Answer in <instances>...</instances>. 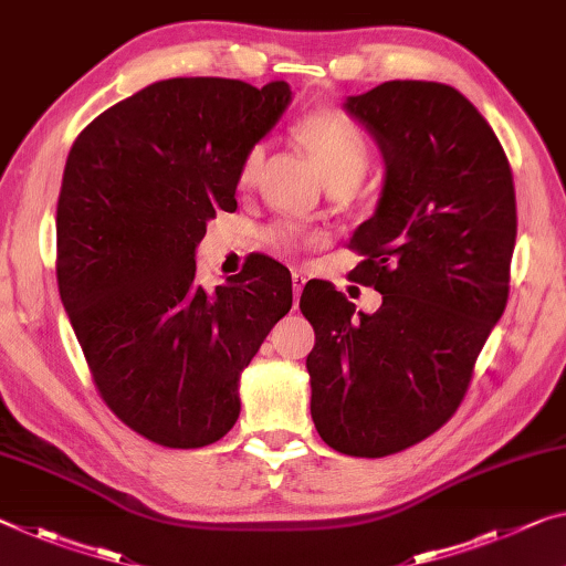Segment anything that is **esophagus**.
<instances>
[{"label": "esophagus", "instance_id": "esophagus-1", "mask_svg": "<svg viewBox=\"0 0 566 566\" xmlns=\"http://www.w3.org/2000/svg\"><path fill=\"white\" fill-rule=\"evenodd\" d=\"M303 285H306V275H303L301 271H293V308L298 306V298L303 293Z\"/></svg>", "mask_w": 566, "mask_h": 566}]
</instances>
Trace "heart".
I'll return each mask as SVG.
<instances>
[{
  "mask_svg": "<svg viewBox=\"0 0 566 566\" xmlns=\"http://www.w3.org/2000/svg\"><path fill=\"white\" fill-rule=\"evenodd\" d=\"M293 136L306 146L318 169L324 171L326 185L338 181H359L369 164V138L354 118L334 108H318L295 120ZM263 144H255L240 164V185H250L263 164ZM273 242L281 248H295L303 240V232L295 224H277Z\"/></svg>",
  "mask_w": 566,
  "mask_h": 566,
  "instance_id": "1",
  "label": "heart"
}]
</instances>
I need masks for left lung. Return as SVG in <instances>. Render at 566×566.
<instances>
[{"label": "left lung", "mask_w": 566, "mask_h": 566, "mask_svg": "<svg viewBox=\"0 0 566 566\" xmlns=\"http://www.w3.org/2000/svg\"><path fill=\"white\" fill-rule=\"evenodd\" d=\"M344 111L385 161L377 210L349 240L364 255L352 281L381 306L354 314L334 285L303 289L311 417L328 448L381 458L458 410L509 301L516 192L489 120L446 83L389 81Z\"/></svg>", "instance_id": "left-lung-1"}]
</instances>
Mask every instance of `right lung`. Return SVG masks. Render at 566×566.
<instances>
[{
	"mask_svg": "<svg viewBox=\"0 0 566 566\" xmlns=\"http://www.w3.org/2000/svg\"><path fill=\"white\" fill-rule=\"evenodd\" d=\"M293 98L230 77H169L93 118L57 199V289L95 387L164 448H205L240 417V374L291 311V273L255 258L205 291L207 222L238 210L245 154Z\"/></svg>",
	"mask_w": 566,
	"mask_h": 566,
	"instance_id": "1",
	"label": "right lung"
}]
</instances>
